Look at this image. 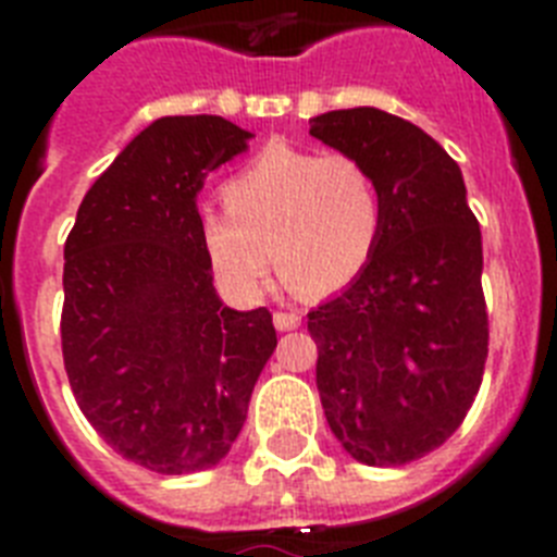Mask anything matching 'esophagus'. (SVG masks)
I'll return each mask as SVG.
<instances>
[{"label":"esophagus","instance_id":"34e87169","mask_svg":"<svg viewBox=\"0 0 557 557\" xmlns=\"http://www.w3.org/2000/svg\"><path fill=\"white\" fill-rule=\"evenodd\" d=\"M273 323L278 332H293V329L301 326V314L298 312H275Z\"/></svg>","mask_w":557,"mask_h":557}]
</instances>
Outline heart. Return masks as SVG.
<instances>
[{"label": "heart", "instance_id": "heart-1", "mask_svg": "<svg viewBox=\"0 0 557 557\" xmlns=\"http://www.w3.org/2000/svg\"><path fill=\"white\" fill-rule=\"evenodd\" d=\"M223 200L225 209L203 211L200 243L239 298L268 287L273 253L298 293L346 287L371 262L382 231L376 181L346 152L268 145L223 186Z\"/></svg>", "mask_w": 557, "mask_h": 557}]
</instances>
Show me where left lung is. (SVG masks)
I'll return each mask as SVG.
<instances>
[{
  "label": "left lung",
  "mask_w": 557,
  "mask_h": 557,
  "mask_svg": "<svg viewBox=\"0 0 557 557\" xmlns=\"http://www.w3.org/2000/svg\"><path fill=\"white\" fill-rule=\"evenodd\" d=\"M314 139L368 166L382 200L371 262L307 314L318 391L343 449L405 466L444 446L488 357L482 236L460 166L412 122L348 108L314 116Z\"/></svg>",
  "instance_id": "1"
}]
</instances>
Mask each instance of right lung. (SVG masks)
Masks as SVG:
<instances>
[{"mask_svg": "<svg viewBox=\"0 0 557 557\" xmlns=\"http://www.w3.org/2000/svg\"><path fill=\"white\" fill-rule=\"evenodd\" d=\"M223 116H161L113 159L63 248L61 346L88 424L159 474L218 466L275 348L273 314L214 289L198 191L248 147Z\"/></svg>", "mask_w": 557, "mask_h": 557, "instance_id": "obj_1", "label": "right lung"}]
</instances>
